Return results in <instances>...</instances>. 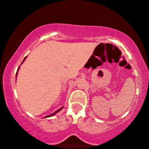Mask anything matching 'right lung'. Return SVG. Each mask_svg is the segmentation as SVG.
Segmentation results:
<instances>
[{
    "label": "right lung",
    "mask_w": 149,
    "mask_h": 149,
    "mask_svg": "<svg viewBox=\"0 0 149 149\" xmlns=\"http://www.w3.org/2000/svg\"><path fill=\"white\" fill-rule=\"evenodd\" d=\"M26 58V57L24 58V60H23V61H22V63H23V62H24V61H25ZM19 69V68H18V69H17V73H16V78H17V72H18ZM63 107H61V108H60V109H58V110H57V111H54V113H52V114H49V115H48V116H45V117H44V118H49V117H51V116H54V115H55V114H56V113H58V112H59V111H60L61 110V109H63Z\"/></svg>",
    "instance_id": "right-lung-1"
}]
</instances>
